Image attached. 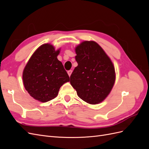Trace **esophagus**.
I'll use <instances>...</instances> for the list:
<instances>
[{"mask_svg": "<svg viewBox=\"0 0 149 149\" xmlns=\"http://www.w3.org/2000/svg\"><path fill=\"white\" fill-rule=\"evenodd\" d=\"M71 73H72V71H71V70H69V71H68V75H69L70 76H71Z\"/></svg>", "mask_w": 149, "mask_h": 149, "instance_id": "esophagus-1", "label": "esophagus"}]
</instances>
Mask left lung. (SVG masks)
<instances>
[{
    "label": "left lung",
    "mask_w": 149,
    "mask_h": 149,
    "mask_svg": "<svg viewBox=\"0 0 149 149\" xmlns=\"http://www.w3.org/2000/svg\"><path fill=\"white\" fill-rule=\"evenodd\" d=\"M78 63L70 76V83L79 97L90 104H97L109 95L116 81L113 63L94 41H84L75 47Z\"/></svg>",
    "instance_id": "1"
}]
</instances>
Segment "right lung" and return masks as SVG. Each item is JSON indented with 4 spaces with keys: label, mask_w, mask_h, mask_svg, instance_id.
Listing matches in <instances>:
<instances>
[{
    "label": "right lung",
    "mask_w": 149,
    "mask_h": 149,
    "mask_svg": "<svg viewBox=\"0 0 149 149\" xmlns=\"http://www.w3.org/2000/svg\"><path fill=\"white\" fill-rule=\"evenodd\" d=\"M61 48L56 50L50 43L40 46L25 65L22 79L30 95L42 102L56 97L60 88L70 81L62 63L58 60Z\"/></svg>",
    "instance_id": "add662e5"
}]
</instances>
